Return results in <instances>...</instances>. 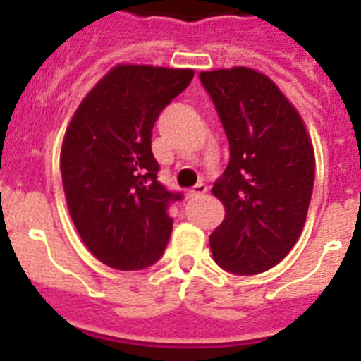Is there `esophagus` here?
<instances>
[{
	"label": "esophagus",
	"mask_w": 361,
	"mask_h": 361,
	"mask_svg": "<svg viewBox=\"0 0 361 361\" xmlns=\"http://www.w3.org/2000/svg\"><path fill=\"white\" fill-rule=\"evenodd\" d=\"M206 191H208V186L202 183H199L195 188H193V190L188 191V197H190V199H199V197H202Z\"/></svg>",
	"instance_id": "34e87169"
}]
</instances>
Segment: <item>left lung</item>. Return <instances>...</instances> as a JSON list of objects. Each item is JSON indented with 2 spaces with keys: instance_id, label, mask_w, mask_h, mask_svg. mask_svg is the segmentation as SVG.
<instances>
[{
  "instance_id": "obj_1",
  "label": "left lung",
  "mask_w": 361,
  "mask_h": 361,
  "mask_svg": "<svg viewBox=\"0 0 361 361\" xmlns=\"http://www.w3.org/2000/svg\"><path fill=\"white\" fill-rule=\"evenodd\" d=\"M229 141L212 188L226 216L212 233L215 262L258 275L288 257L307 219L314 149L304 119L266 73L245 66L199 73Z\"/></svg>"
}]
</instances>
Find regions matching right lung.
I'll use <instances>...</instances> for the list:
<instances>
[{
	"mask_svg": "<svg viewBox=\"0 0 361 361\" xmlns=\"http://www.w3.org/2000/svg\"><path fill=\"white\" fill-rule=\"evenodd\" d=\"M191 68L117 65L82 99L61 146L66 206L97 260L121 271L162 257L180 200L157 180L152 130L159 114L193 79Z\"/></svg>",
	"mask_w": 361,
	"mask_h": 361,
	"instance_id": "right-lung-1",
	"label": "right lung"
}]
</instances>
